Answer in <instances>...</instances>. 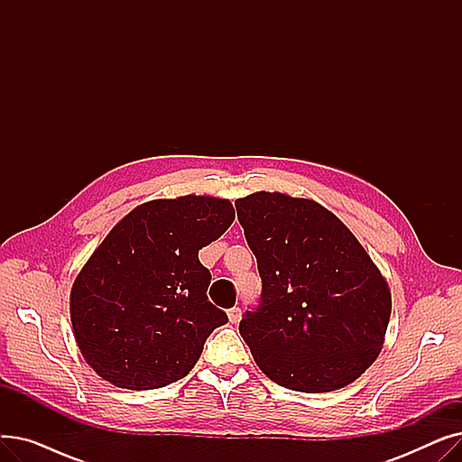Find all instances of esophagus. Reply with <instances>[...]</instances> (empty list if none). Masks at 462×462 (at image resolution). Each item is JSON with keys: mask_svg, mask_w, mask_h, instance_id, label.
Returning a JSON list of instances; mask_svg holds the SVG:
<instances>
[{"mask_svg": "<svg viewBox=\"0 0 462 462\" xmlns=\"http://www.w3.org/2000/svg\"><path fill=\"white\" fill-rule=\"evenodd\" d=\"M228 320H230L232 324H237V322L241 320V310H239V307L228 309Z\"/></svg>", "mask_w": 462, "mask_h": 462, "instance_id": "esophagus-1", "label": "esophagus"}]
</instances>
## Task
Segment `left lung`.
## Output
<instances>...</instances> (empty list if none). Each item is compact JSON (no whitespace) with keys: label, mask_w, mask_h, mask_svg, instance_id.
<instances>
[{"label":"left lung","mask_w":462,"mask_h":462,"mask_svg":"<svg viewBox=\"0 0 462 462\" xmlns=\"http://www.w3.org/2000/svg\"><path fill=\"white\" fill-rule=\"evenodd\" d=\"M262 303L239 333L260 371L303 393L341 390L378 357L392 292L350 228L319 202L258 190L236 200Z\"/></svg>","instance_id":"obj_1"}]
</instances>
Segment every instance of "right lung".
I'll return each instance as SVG.
<instances>
[{"label": "right lung", "instance_id": "add662e5", "mask_svg": "<svg viewBox=\"0 0 462 462\" xmlns=\"http://www.w3.org/2000/svg\"><path fill=\"white\" fill-rule=\"evenodd\" d=\"M230 200L187 194L134 208L93 251L70 288L80 354L124 390H157L197 365L206 338L228 322L208 301L199 251L234 223Z\"/></svg>", "mask_w": 462, "mask_h": 462}]
</instances>
